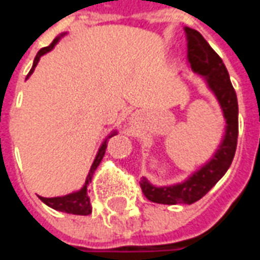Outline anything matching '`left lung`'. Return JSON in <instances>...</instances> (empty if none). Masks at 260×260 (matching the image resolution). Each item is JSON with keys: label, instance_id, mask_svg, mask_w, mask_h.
Returning a JSON list of instances; mask_svg holds the SVG:
<instances>
[{"label": "left lung", "instance_id": "left-lung-1", "mask_svg": "<svg viewBox=\"0 0 260 260\" xmlns=\"http://www.w3.org/2000/svg\"><path fill=\"white\" fill-rule=\"evenodd\" d=\"M187 35V59L196 73L204 76L207 84L219 101L226 119L224 141L211 160L181 184L168 187L152 186L145 177L141 188L145 197L159 204H193L203 199L231 166L238 142V100L224 61L207 43L200 32L184 28Z\"/></svg>", "mask_w": 260, "mask_h": 260}]
</instances>
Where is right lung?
I'll use <instances>...</instances> for the list:
<instances>
[{
    "label": "right lung",
    "mask_w": 260,
    "mask_h": 260,
    "mask_svg": "<svg viewBox=\"0 0 260 260\" xmlns=\"http://www.w3.org/2000/svg\"><path fill=\"white\" fill-rule=\"evenodd\" d=\"M59 42V38H56L49 46L46 48H42L38 54H36L35 60H34V66L30 69V72L28 73V77L30 74L34 73V70H35L36 64H38V61L41 59L42 56L45 53H48L50 52L52 49L54 48V45ZM112 135H115V134H111ZM110 136V138H111ZM107 141H105L103 145H101V148H100L99 153L95 156V159H94V163H92L91 169H90V172H88V176H87V180L84 187L80 190V191H76V193L72 194H67L64 197H53V199H45V197H39V199L46 204V206L52 207L53 210H57V211L61 212H67V214H74V215H88V214H91V204H90V199H88V196H87V186H88V183L91 181V177L94 172H95V169L100 165V161L103 159V156L105 153V149H107Z\"/></svg>",
    "instance_id": "add662e5"
}]
</instances>
